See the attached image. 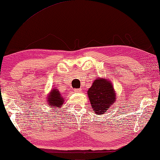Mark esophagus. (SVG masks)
Returning <instances> with one entry per match:
<instances>
[{"label": "esophagus", "instance_id": "34e87169", "mask_svg": "<svg viewBox=\"0 0 160 160\" xmlns=\"http://www.w3.org/2000/svg\"><path fill=\"white\" fill-rule=\"evenodd\" d=\"M74 91H75V92H81V91H82V89H81L80 88V89H75Z\"/></svg>", "mask_w": 160, "mask_h": 160}]
</instances>
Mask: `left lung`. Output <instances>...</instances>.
I'll list each match as a JSON object with an SVG mask.
<instances>
[{"label":"left lung","instance_id":"left-lung-1","mask_svg":"<svg viewBox=\"0 0 160 160\" xmlns=\"http://www.w3.org/2000/svg\"><path fill=\"white\" fill-rule=\"evenodd\" d=\"M92 108L96 114L101 115L115 103V91L112 84L105 78H97L88 91Z\"/></svg>","mask_w":160,"mask_h":160}]
</instances>
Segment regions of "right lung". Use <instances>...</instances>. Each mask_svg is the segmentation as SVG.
<instances>
[{
	"label": "right lung",
	"instance_id": "1",
	"mask_svg": "<svg viewBox=\"0 0 160 160\" xmlns=\"http://www.w3.org/2000/svg\"><path fill=\"white\" fill-rule=\"evenodd\" d=\"M65 99L62 97V95L60 94L59 90L56 88H52L50 94L48 96L47 102L49 106L52 107V108H55V110H58L62 106L64 103Z\"/></svg>",
	"mask_w": 160,
	"mask_h": 160
}]
</instances>
